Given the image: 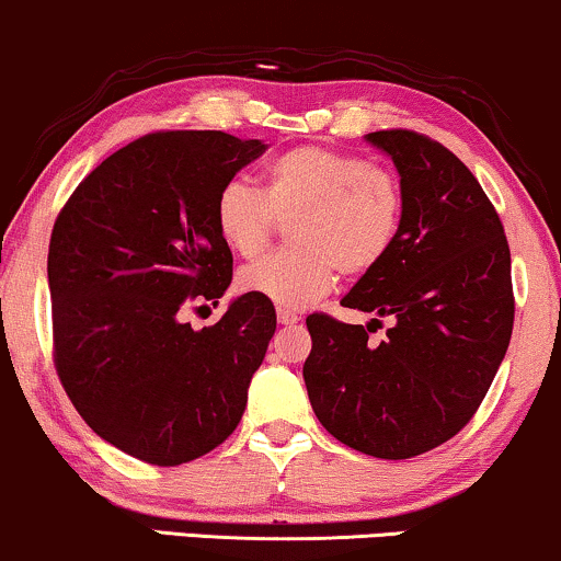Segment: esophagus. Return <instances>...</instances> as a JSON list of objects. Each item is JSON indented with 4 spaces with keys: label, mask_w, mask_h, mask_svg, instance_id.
Masks as SVG:
<instances>
[{
    "label": "esophagus",
    "mask_w": 561,
    "mask_h": 561,
    "mask_svg": "<svg viewBox=\"0 0 561 561\" xmlns=\"http://www.w3.org/2000/svg\"><path fill=\"white\" fill-rule=\"evenodd\" d=\"M276 321H279L282 325H293V323L300 321V316H297L295 310H285V308H279V310H276Z\"/></svg>",
    "instance_id": "esophagus-1"
}]
</instances>
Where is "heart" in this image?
Returning <instances> with one entry per match:
<instances>
[{
	"label": "heart",
	"mask_w": 561,
	"mask_h": 561,
	"mask_svg": "<svg viewBox=\"0 0 561 561\" xmlns=\"http://www.w3.org/2000/svg\"><path fill=\"white\" fill-rule=\"evenodd\" d=\"M401 183L388 168L352 152L300 145L266 162L261 191L228 181L215 198L217 236L240 259L266 251L276 222H293L295 248L245 266L238 287L276 308L300 310L336 285L370 274L396 245Z\"/></svg>",
	"instance_id": "obj_1"
}]
</instances>
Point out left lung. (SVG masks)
Instances as JSON below:
<instances>
[{
	"label": "left lung",
	"mask_w": 561,
	"mask_h": 561,
	"mask_svg": "<svg viewBox=\"0 0 561 561\" xmlns=\"http://www.w3.org/2000/svg\"><path fill=\"white\" fill-rule=\"evenodd\" d=\"M367 141L399 168L403 219L386 261L342 305L394 325L373 345L371 323L308 316L302 378L339 443L403 460L458 435L497 375L515 318L510 245L494 204L448 147L411 129Z\"/></svg>",
	"instance_id": "8db88e82"
}]
</instances>
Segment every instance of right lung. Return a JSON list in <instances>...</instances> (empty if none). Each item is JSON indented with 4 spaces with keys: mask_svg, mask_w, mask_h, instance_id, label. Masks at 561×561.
Masks as SVG:
<instances>
[{
    "mask_svg": "<svg viewBox=\"0 0 561 561\" xmlns=\"http://www.w3.org/2000/svg\"><path fill=\"white\" fill-rule=\"evenodd\" d=\"M225 131H152L105 158L67 198L48 243L54 365L95 435L152 466H181L238 427L274 336V305L243 295L215 325L232 253L215 198L264 154Z\"/></svg>",
    "mask_w": 561,
    "mask_h": 561,
    "instance_id": "add662e5",
    "label": "right lung"
}]
</instances>
